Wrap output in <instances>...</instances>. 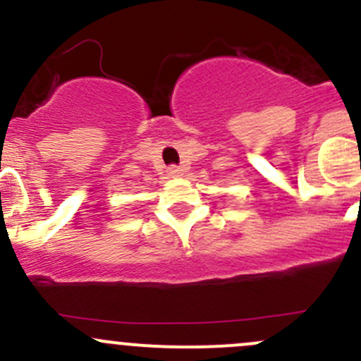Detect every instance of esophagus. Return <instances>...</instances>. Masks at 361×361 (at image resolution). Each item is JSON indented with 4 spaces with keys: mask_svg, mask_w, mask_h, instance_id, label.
<instances>
[{
    "mask_svg": "<svg viewBox=\"0 0 361 361\" xmlns=\"http://www.w3.org/2000/svg\"><path fill=\"white\" fill-rule=\"evenodd\" d=\"M181 167L180 166H169L167 167V176L169 178H178V176H181Z\"/></svg>",
    "mask_w": 361,
    "mask_h": 361,
    "instance_id": "1",
    "label": "esophagus"
}]
</instances>
